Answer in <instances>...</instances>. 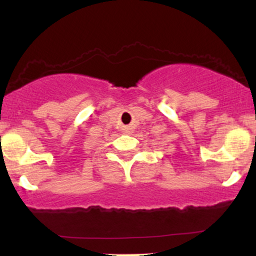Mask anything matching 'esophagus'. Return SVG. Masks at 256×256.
Instances as JSON below:
<instances>
[{
  "instance_id": "esophagus-1",
  "label": "esophagus",
  "mask_w": 256,
  "mask_h": 256,
  "mask_svg": "<svg viewBox=\"0 0 256 256\" xmlns=\"http://www.w3.org/2000/svg\"><path fill=\"white\" fill-rule=\"evenodd\" d=\"M124 130H125L126 134H132V131H134V128H132L131 126H125Z\"/></svg>"
}]
</instances>
